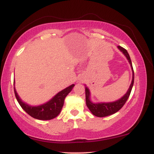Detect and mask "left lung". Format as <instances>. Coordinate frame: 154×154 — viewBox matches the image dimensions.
Instances as JSON below:
<instances>
[{"label":"left lung","mask_w":154,"mask_h":154,"mask_svg":"<svg viewBox=\"0 0 154 154\" xmlns=\"http://www.w3.org/2000/svg\"><path fill=\"white\" fill-rule=\"evenodd\" d=\"M118 49L121 51L122 54L125 55V57L128 59V62L130 63V66H131V69L132 72V82L130 84V87H129L128 91L123 95L122 98L119 99L115 100V101L112 102H98V103H94L91 100V91H90L89 88L85 85V100H86V105L89 110L93 115L98 117H104V116H107L109 115H111L113 114H115L117 112L119 109H122V107L125 105L126 101L128 100L129 96H130V93H131L132 86L134 84V71L133 68H132V61L130 59V55L128 53L127 50L123 48L121 46H117Z\"/></svg>","instance_id":"8db88e82"}]
</instances>
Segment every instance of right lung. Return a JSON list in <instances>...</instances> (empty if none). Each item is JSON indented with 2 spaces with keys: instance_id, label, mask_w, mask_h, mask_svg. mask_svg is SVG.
<instances>
[{
  "instance_id": "1",
  "label": "right lung",
  "mask_w": 154,
  "mask_h": 154,
  "mask_svg": "<svg viewBox=\"0 0 154 154\" xmlns=\"http://www.w3.org/2000/svg\"><path fill=\"white\" fill-rule=\"evenodd\" d=\"M14 93L17 101L21 107L29 116L39 120H50L54 119L60 114L62 109L63 103H64L65 98L72 91L75 85H71L69 87L59 92L48 101L38 106H31L23 101L16 91L15 80L14 81Z\"/></svg>"
}]
</instances>
